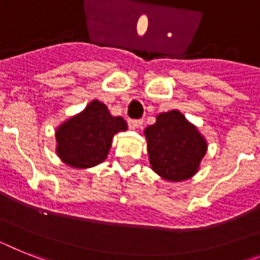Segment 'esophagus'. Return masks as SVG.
Returning <instances> with one entry per match:
<instances>
[{"instance_id": "1", "label": "esophagus", "mask_w": 260, "mask_h": 260, "mask_svg": "<svg viewBox=\"0 0 260 260\" xmlns=\"http://www.w3.org/2000/svg\"><path fill=\"white\" fill-rule=\"evenodd\" d=\"M143 124V120H128V125L131 129H136Z\"/></svg>"}]
</instances>
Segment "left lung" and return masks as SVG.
Returning <instances> with one entry per match:
<instances>
[{
	"mask_svg": "<svg viewBox=\"0 0 260 260\" xmlns=\"http://www.w3.org/2000/svg\"><path fill=\"white\" fill-rule=\"evenodd\" d=\"M150 167L161 178L180 182L193 177L208 150L197 126L177 110L158 113L144 129Z\"/></svg>",
	"mask_w": 260,
	"mask_h": 260,
	"instance_id": "left-lung-1",
	"label": "left lung"
}]
</instances>
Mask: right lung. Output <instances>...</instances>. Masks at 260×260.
I'll return each instance as SVG.
<instances>
[{
  "label": "right lung",
  "mask_w": 260,
  "mask_h": 260,
  "mask_svg": "<svg viewBox=\"0 0 260 260\" xmlns=\"http://www.w3.org/2000/svg\"><path fill=\"white\" fill-rule=\"evenodd\" d=\"M128 129L121 116H112L107 106L92 100L88 106L55 129V152L71 168L87 169L108 156L113 136Z\"/></svg>",
  "instance_id": "add662e5"
}]
</instances>
